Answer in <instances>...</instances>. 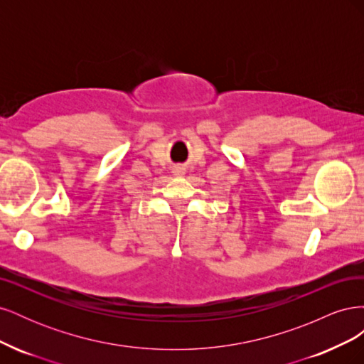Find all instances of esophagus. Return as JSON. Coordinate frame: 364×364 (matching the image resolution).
<instances>
[{"mask_svg": "<svg viewBox=\"0 0 364 364\" xmlns=\"http://www.w3.org/2000/svg\"><path fill=\"white\" fill-rule=\"evenodd\" d=\"M176 170H178V171H179V170H181V168H176Z\"/></svg>", "mask_w": 364, "mask_h": 364, "instance_id": "obj_1", "label": "esophagus"}]
</instances>
